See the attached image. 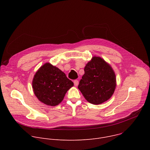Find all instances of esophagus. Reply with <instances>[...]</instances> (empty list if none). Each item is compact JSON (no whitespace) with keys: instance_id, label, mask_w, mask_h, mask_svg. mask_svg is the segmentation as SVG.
Here are the masks:
<instances>
[{"instance_id":"34e87169","label":"esophagus","mask_w":150,"mask_h":150,"mask_svg":"<svg viewBox=\"0 0 150 150\" xmlns=\"http://www.w3.org/2000/svg\"><path fill=\"white\" fill-rule=\"evenodd\" d=\"M74 85L75 86H78V83H79V82H78V80H75L74 81Z\"/></svg>"}]
</instances>
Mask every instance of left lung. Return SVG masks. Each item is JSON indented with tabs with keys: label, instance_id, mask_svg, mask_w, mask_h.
I'll return each mask as SVG.
<instances>
[{
	"label": "left lung",
	"instance_id": "obj_1",
	"mask_svg": "<svg viewBox=\"0 0 150 150\" xmlns=\"http://www.w3.org/2000/svg\"><path fill=\"white\" fill-rule=\"evenodd\" d=\"M78 89L89 103L98 105L111 98L116 87L115 73L108 63L94 56L84 68Z\"/></svg>",
	"mask_w": 150,
	"mask_h": 150
}]
</instances>
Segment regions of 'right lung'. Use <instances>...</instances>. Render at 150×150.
<instances>
[{"instance_id":"1","label":"right lung","mask_w":150,"mask_h":150,"mask_svg":"<svg viewBox=\"0 0 150 150\" xmlns=\"http://www.w3.org/2000/svg\"><path fill=\"white\" fill-rule=\"evenodd\" d=\"M32 85L35 96L41 102L56 106L74 86V82L58 68L46 63L35 74Z\"/></svg>"}]
</instances>
